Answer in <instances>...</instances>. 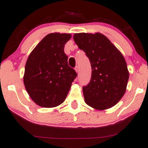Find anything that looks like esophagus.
Returning a JSON list of instances; mask_svg holds the SVG:
<instances>
[{
    "label": "esophagus",
    "instance_id": "34e87169",
    "mask_svg": "<svg viewBox=\"0 0 148 148\" xmlns=\"http://www.w3.org/2000/svg\"><path fill=\"white\" fill-rule=\"evenodd\" d=\"M75 71L77 73V72H79V67H78V66H77L75 68Z\"/></svg>",
    "mask_w": 148,
    "mask_h": 148
}]
</instances>
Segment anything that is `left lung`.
<instances>
[{
    "label": "left lung",
    "instance_id": "8db88e82",
    "mask_svg": "<svg viewBox=\"0 0 148 148\" xmlns=\"http://www.w3.org/2000/svg\"><path fill=\"white\" fill-rule=\"evenodd\" d=\"M73 40L92 66V77L83 87L85 102L98 110L112 108L126 92L129 73L121 52L100 33H78Z\"/></svg>",
    "mask_w": 148,
    "mask_h": 148
}]
</instances>
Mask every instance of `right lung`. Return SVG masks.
<instances>
[{
  "mask_svg": "<svg viewBox=\"0 0 148 148\" xmlns=\"http://www.w3.org/2000/svg\"><path fill=\"white\" fill-rule=\"evenodd\" d=\"M71 34L46 36L30 53L26 62L23 83L32 100L38 106L53 108L64 102L77 75L68 64L64 44Z\"/></svg>",
  "mask_w": 148,
  "mask_h": 148,
  "instance_id": "1",
  "label": "right lung"
}]
</instances>
